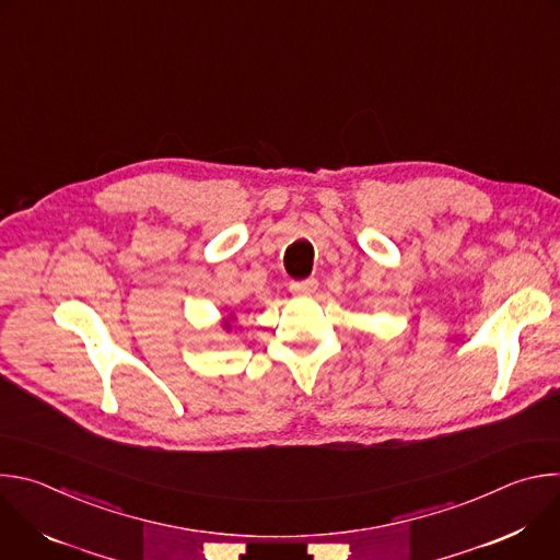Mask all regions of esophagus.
<instances>
[{"label":"esophagus","instance_id":"obj_1","mask_svg":"<svg viewBox=\"0 0 560 560\" xmlns=\"http://www.w3.org/2000/svg\"><path fill=\"white\" fill-rule=\"evenodd\" d=\"M316 285H318L316 279H301V281H292V283H290V290H292L294 294H310V292L316 290Z\"/></svg>","mask_w":560,"mask_h":560}]
</instances>
